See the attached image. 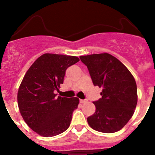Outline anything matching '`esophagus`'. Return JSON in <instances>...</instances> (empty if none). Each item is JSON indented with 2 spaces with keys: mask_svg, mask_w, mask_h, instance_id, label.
<instances>
[{
  "mask_svg": "<svg viewBox=\"0 0 155 155\" xmlns=\"http://www.w3.org/2000/svg\"><path fill=\"white\" fill-rule=\"evenodd\" d=\"M79 102H80L81 104H85V103L87 102V101L86 100H80V101H79Z\"/></svg>",
  "mask_w": 155,
  "mask_h": 155,
  "instance_id": "1",
  "label": "esophagus"
}]
</instances>
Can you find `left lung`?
<instances>
[{
  "instance_id": "left-lung-1",
  "label": "left lung",
  "mask_w": 155,
  "mask_h": 155,
  "mask_svg": "<svg viewBox=\"0 0 155 155\" xmlns=\"http://www.w3.org/2000/svg\"><path fill=\"white\" fill-rule=\"evenodd\" d=\"M79 58L88 69L94 85L102 88V97L93 102L95 112L87 118L89 126L106 134L120 130L133 116L137 107L138 96L134 77L118 59L109 53Z\"/></svg>"
}]
</instances>
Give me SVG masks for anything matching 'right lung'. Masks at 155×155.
Returning a JSON list of instances; mask_svg holds the SVG:
<instances>
[{
	"label": "right lung",
	"mask_w": 155,
	"mask_h": 155,
	"mask_svg": "<svg viewBox=\"0 0 155 155\" xmlns=\"http://www.w3.org/2000/svg\"><path fill=\"white\" fill-rule=\"evenodd\" d=\"M79 61L76 56L46 53L26 72L17 94L20 113L34 132L51 137L69 127L77 97H57L54 93L63 84L66 70Z\"/></svg>",
	"instance_id": "obj_1"
}]
</instances>
